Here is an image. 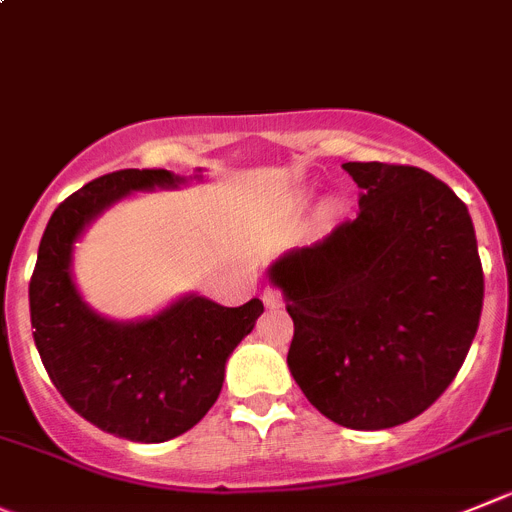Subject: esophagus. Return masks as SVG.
<instances>
[{
    "mask_svg": "<svg viewBox=\"0 0 512 512\" xmlns=\"http://www.w3.org/2000/svg\"><path fill=\"white\" fill-rule=\"evenodd\" d=\"M264 304H266V309H279V306L284 304V296H281L279 289H266Z\"/></svg>",
    "mask_w": 512,
    "mask_h": 512,
    "instance_id": "obj_1",
    "label": "esophagus"
}]
</instances>
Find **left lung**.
<instances>
[{"instance_id": "left-lung-1", "label": "left lung", "mask_w": 512, "mask_h": 512, "mask_svg": "<svg viewBox=\"0 0 512 512\" xmlns=\"http://www.w3.org/2000/svg\"><path fill=\"white\" fill-rule=\"evenodd\" d=\"M359 213L286 253L269 279L294 319L291 374L349 430L415 420L450 387L483 311L467 206L415 165L344 163Z\"/></svg>"}]
</instances>
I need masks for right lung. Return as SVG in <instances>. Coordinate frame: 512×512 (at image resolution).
<instances>
[{
	"label": "right lung",
	"mask_w": 512,
	"mask_h": 512,
	"mask_svg": "<svg viewBox=\"0 0 512 512\" xmlns=\"http://www.w3.org/2000/svg\"><path fill=\"white\" fill-rule=\"evenodd\" d=\"M163 168L100 175L52 213L29 279L32 337L67 405L115 437L165 442L206 417L223 387L226 359L264 311L259 299L221 306L186 296L153 319L120 324L97 316L70 276L82 228L133 191L178 186Z\"/></svg>",
	"instance_id": "obj_1"
}]
</instances>
